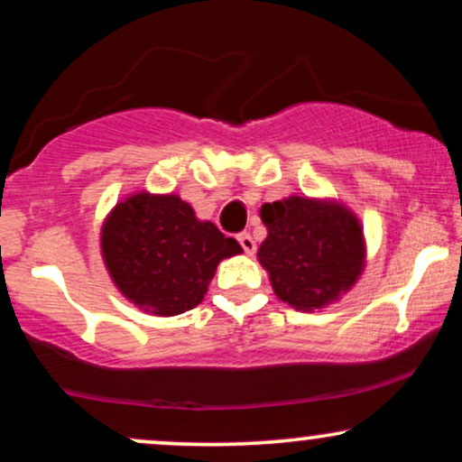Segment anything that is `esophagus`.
<instances>
[{
    "label": "esophagus",
    "instance_id": "1",
    "mask_svg": "<svg viewBox=\"0 0 462 462\" xmlns=\"http://www.w3.org/2000/svg\"><path fill=\"white\" fill-rule=\"evenodd\" d=\"M238 243H241L243 252H245V254L252 255L255 252L254 238H252V235H247V232H241V235H238Z\"/></svg>",
    "mask_w": 462,
    "mask_h": 462
}]
</instances>
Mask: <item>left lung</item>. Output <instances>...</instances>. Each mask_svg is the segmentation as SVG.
<instances>
[{"label":"left lung","mask_w":462,"mask_h":462,"mask_svg":"<svg viewBox=\"0 0 462 462\" xmlns=\"http://www.w3.org/2000/svg\"><path fill=\"white\" fill-rule=\"evenodd\" d=\"M266 238L258 263L277 299L314 312L340 301L365 269L359 217L336 198L288 196L263 204Z\"/></svg>","instance_id":"left-lung-1"}]
</instances>
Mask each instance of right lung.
I'll return each mask as SVG.
<instances>
[{"label": "right lung", "mask_w": 462, "mask_h": 462, "mask_svg": "<svg viewBox=\"0 0 462 462\" xmlns=\"http://www.w3.org/2000/svg\"><path fill=\"white\" fill-rule=\"evenodd\" d=\"M243 254L176 193L146 189L120 199L101 226L105 269L142 312L178 316L202 303L217 264Z\"/></svg>", "instance_id": "right-lung-1"}]
</instances>
